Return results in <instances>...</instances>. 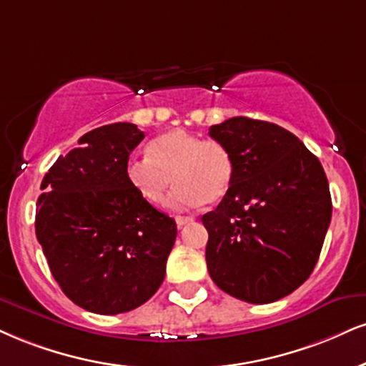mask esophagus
Here are the masks:
<instances>
[{
  "label": "esophagus",
  "instance_id": "esophagus-1",
  "mask_svg": "<svg viewBox=\"0 0 366 366\" xmlns=\"http://www.w3.org/2000/svg\"><path fill=\"white\" fill-rule=\"evenodd\" d=\"M192 219H194L192 217H175V222H177V225H179V227L187 225V223H191Z\"/></svg>",
  "mask_w": 366,
  "mask_h": 366
}]
</instances>
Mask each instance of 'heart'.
Masks as SVG:
<instances>
[{"label":"heart","instance_id":"b5f03b06","mask_svg":"<svg viewBox=\"0 0 366 366\" xmlns=\"http://www.w3.org/2000/svg\"><path fill=\"white\" fill-rule=\"evenodd\" d=\"M147 152L148 157L127 160L126 179L148 204H164L174 180L177 187L170 204L175 209L202 201L213 204L230 191L235 162L230 149L219 141L175 129L149 141Z\"/></svg>","mask_w":366,"mask_h":366}]
</instances>
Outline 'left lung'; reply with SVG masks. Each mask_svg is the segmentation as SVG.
<instances>
[{"mask_svg": "<svg viewBox=\"0 0 366 366\" xmlns=\"http://www.w3.org/2000/svg\"><path fill=\"white\" fill-rule=\"evenodd\" d=\"M232 152L235 175L217 209L202 217L206 264L223 292L271 303L314 271L332 214L319 158L272 122L232 117L209 127Z\"/></svg>", "mask_w": 366, "mask_h": 366, "instance_id": "1", "label": "left lung"}]
</instances>
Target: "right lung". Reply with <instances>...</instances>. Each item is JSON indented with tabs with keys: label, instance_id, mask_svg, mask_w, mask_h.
<instances>
[{
	"label": "right lung",
	"instance_id": "right-lung-1",
	"mask_svg": "<svg viewBox=\"0 0 366 366\" xmlns=\"http://www.w3.org/2000/svg\"><path fill=\"white\" fill-rule=\"evenodd\" d=\"M144 138L131 122L78 139L44 175L35 235L66 297L94 314L116 315L148 302L165 278L177 225L136 194L126 179Z\"/></svg>",
	"mask_w": 366,
	"mask_h": 366
}]
</instances>
